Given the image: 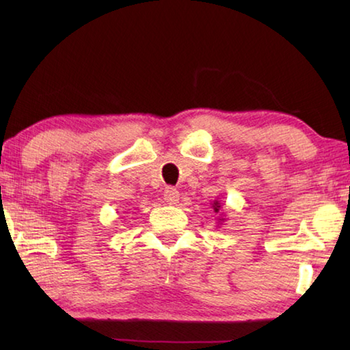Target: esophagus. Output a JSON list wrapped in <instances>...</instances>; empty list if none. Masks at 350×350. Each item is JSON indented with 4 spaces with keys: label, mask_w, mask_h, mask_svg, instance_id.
<instances>
[{
    "label": "esophagus",
    "mask_w": 350,
    "mask_h": 350,
    "mask_svg": "<svg viewBox=\"0 0 350 350\" xmlns=\"http://www.w3.org/2000/svg\"><path fill=\"white\" fill-rule=\"evenodd\" d=\"M179 191H177L176 188H173V187H167L165 188V191H163V200L167 204H170V205H176L177 204V200H179Z\"/></svg>",
    "instance_id": "obj_1"
}]
</instances>
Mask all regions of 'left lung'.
Segmentation results:
<instances>
[{
    "mask_svg": "<svg viewBox=\"0 0 350 350\" xmlns=\"http://www.w3.org/2000/svg\"><path fill=\"white\" fill-rule=\"evenodd\" d=\"M213 208H215L216 213H219V208H221V204H219L217 200H215V202H213ZM219 221H224V219H219Z\"/></svg>",
    "mask_w": 350,
    "mask_h": 350,
    "instance_id": "obj_1",
    "label": "left lung"
}]
</instances>
